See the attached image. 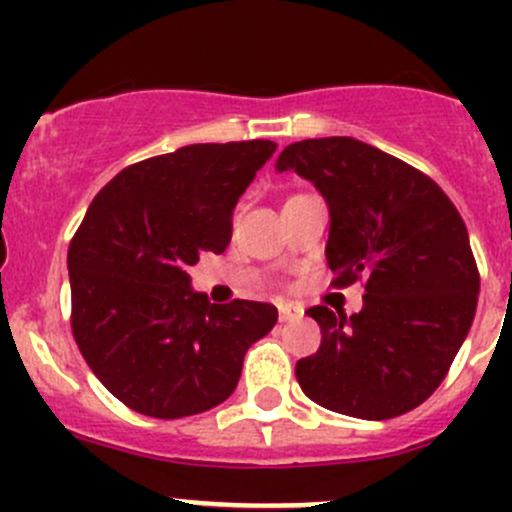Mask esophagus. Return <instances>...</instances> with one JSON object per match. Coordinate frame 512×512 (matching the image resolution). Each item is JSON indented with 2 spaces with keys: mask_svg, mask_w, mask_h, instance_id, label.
<instances>
[{
  "mask_svg": "<svg viewBox=\"0 0 512 512\" xmlns=\"http://www.w3.org/2000/svg\"><path fill=\"white\" fill-rule=\"evenodd\" d=\"M297 317H302V309L294 304H280V322H292Z\"/></svg>",
  "mask_w": 512,
  "mask_h": 512,
  "instance_id": "34e87169",
  "label": "esophagus"
}]
</instances>
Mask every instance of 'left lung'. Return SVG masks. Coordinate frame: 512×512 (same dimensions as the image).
Listing matches in <instances>:
<instances>
[{"instance_id": "8db88e82", "label": "left lung", "mask_w": 512, "mask_h": 512, "mask_svg": "<svg viewBox=\"0 0 512 512\" xmlns=\"http://www.w3.org/2000/svg\"><path fill=\"white\" fill-rule=\"evenodd\" d=\"M277 170L317 185L332 218L334 285L364 282L366 292L352 317L307 309L322 344L294 366L299 386L366 421L416 409L446 379L476 314L480 275L461 213L426 173L347 136L292 143Z\"/></svg>"}]
</instances>
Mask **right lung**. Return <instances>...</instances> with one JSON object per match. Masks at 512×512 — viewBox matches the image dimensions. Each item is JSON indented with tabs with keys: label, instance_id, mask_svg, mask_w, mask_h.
<instances>
[{
	"label": "right lung",
	"instance_id": "right-lung-1",
	"mask_svg": "<svg viewBox=\"0 0 512 512\" xmlns=\"http://www.w3.org/2000/svg\"><path fill=\"white\" fill-rule=\"evenodd\" d=\"M275 148L195 143L128 165L91 200L69 245L71 332L128 409L183 418L223 404L275 327L272 304H210L188 277L200 255L225 252L237 198Z\"/></svg>",
	"mask_w": 512,
	"mask_h": 512
}]
</instances>
